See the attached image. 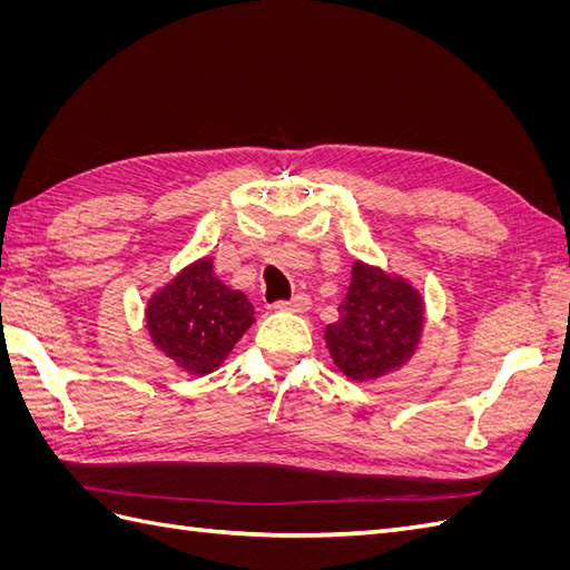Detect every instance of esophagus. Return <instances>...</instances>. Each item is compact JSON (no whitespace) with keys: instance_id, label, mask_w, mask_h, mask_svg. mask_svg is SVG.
Here are the masks:
<instances>
[{"instance_id":"1","label":"esophagus","mask_w":570,"mask_h":570,"mask_svg":"<svg viewBox=\"0 0 570 570\" xmlns=\"http://www.w3.org/2000/svg\"><path fill=\"white\" fill-rule=\"evenodd\" d=\"M275 308H281V312H295V314H304L312 308V299H308V295H304V292H297L295 297L292 299H283V302H275Z\"/></svg>"}]
</instances>
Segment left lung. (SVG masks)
<instances>
[{
  "label": "left lung",
  "instance_id": "1",
  "mask_svg": "<svg viewBox=\"0 0 570 570\" xmlns=\"http://www.w3.org/2000/svg\"><path fill=\"white\" fill-rule=\"evenodd\" d=\"M340 318L325 327L335 366L350 381H375L416 354L425 306L421 292L402 275L354 262Z\"/></svg>",
  "mask_w": 570,
  "mask_h": 570
}]
</instances>
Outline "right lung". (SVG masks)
<instances>
[{
  "label": "right lung",
  "mask_w": 570,
  "mask_h": 570,
  "mask_svg": "<svg viewBox=\"0 0 570 570\" xmlns=\"http://www.w3.org/2000/svg\"><path fill=\"white\" fill-rule=\"evenodd\" d=\"M154 347L189 375L214 373L254 323L245 292L230 289L214 273L209 256L185 266L154 292L145 308Z\"/></svg>",
  "instance_id": "right-lung-1"
}]
</instances>
